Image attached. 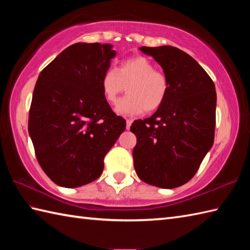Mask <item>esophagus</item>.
I'll return each instance as SVG.
<instances>
[{
  "mask_svg": "<svg viewBox=\"0 0 250 250\" xmlns=\"http://www.w3.org/2000/svg\"><path fill=\"white\" fill-rule=\"evenodd\" d=\"M131 124H132V119H126V121H125V129L126 130L130 129Z\"/></svg>",
  "mask_w": 250,
  "mask_h": 250,
  "instance_id": "34e87169",
  "label": "esophagus"
}]
</instances>
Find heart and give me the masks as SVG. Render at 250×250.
<instances>
[{
	"label": "heart",
	"instance_id": "1",
	"mask_svg": "<svg viewBox=\"0 0 250 250\" xmlns=\"http://www.w3.org/2000/svg\"><path fill=\"white\" fill-rule=\"evenodd\" d=\"M126 87L128 95L116 107L119 115L132 116L152 113L166 102L169 82L166 73L156 70L146 57L136 56L122 60L118 67H108L101 77V89L105 101L115 105Z\"/></svg>",
	"mask_w": 250,
	"mask_h": 250
}]
</instances>
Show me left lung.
I'll return each mask as SVG.
<instances>
[{
	"instance_id": "1",
	"label": "left lung",
	"mask_w": 250,
	"mask_h": 250,
	"mask_svg": "<svg viewBox=\"0 0 250 250\" xmlns=\"http://www.w3.org/2000/svg\"><path fill=\"white\" fill-rule=\"evenodd\" d=\"M163 68L169 82L166 102L149 118L135 120L134 167L143 182L179 187L194 176L213 146L216 91L208 74L176 47H141Z\"/></svg>"
}]
</instances>
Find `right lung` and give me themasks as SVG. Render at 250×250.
Masks as SVG:
<instances>
[{
    "mask_svg": "<svg viewBox=\"0 0 250 250\" xmlns=\"http://www.w3.org/2000/svg\"><path fill=\"white\" fill-rule=\"evenodd\" d=\"M115 56L108 44H74L37 79L29 134L41 167L61 187L99 178L106 153L125 129V120L114 113L101 89V77Z\"/></svg>",
    "mask_w": 250,
    "mask_h": 250,
    "instance_id": "1",
    "label": "right lung"
}]
</instances>
